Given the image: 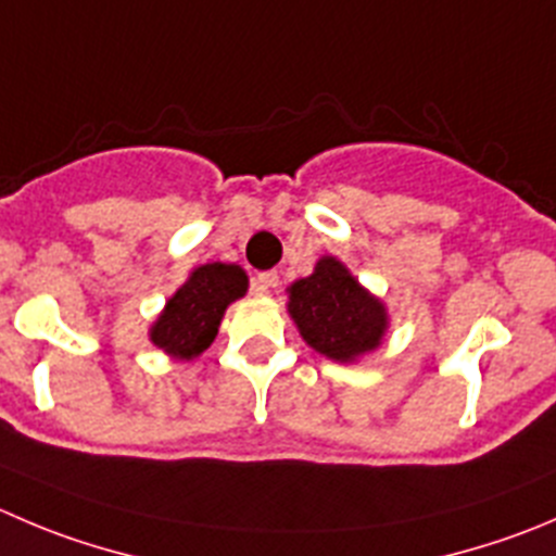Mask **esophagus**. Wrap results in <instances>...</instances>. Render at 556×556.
Segmentation results:
<instances>
[{
    "label": "esophagus",
    "instance_id": "obj_1",
    "mask_svg": "<svg viewBox=\"0 0 556 556\" xmlns=\"http://www.w3.org/2000/svg\"><path fill=\"white\" fill-rule=\"evenodd\" d=\"M278 287V273H275V269H269V273H262L256 278V292L258 294H267V292H273V289Z\"/></svg>",
    "mask_w": 556,
    "mask_h": 556
}]
</instances>
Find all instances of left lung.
<instances>
[{
  "label": "left lung",
  "mask_w": 556,
  "mask_h": 556,
  "mask_svg": "<svg viewBox=\"0 0 556 556\" xmlns=\"http://www.w3.org/2000/svg\"><path fill=\"white\" fill-rule=\"evenodd\" d=\"M287 294L298 332L327 361L357 363L377 352L388 336V305L368 292L341 258L321 256L314 273L294 281Z\"/></svg>",
  "instance_id": "1"
}]
</instances>
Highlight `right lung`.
I'll list each match as a JSON object with an SVG mask.
<instances>
[{
	"label": "right lung",
	"mask_w": 556,
	"mask_h": 556,
	"mask_svg": "<svg viewBox=\"0 0 556 556\" xmlns=\"http://www.w3.org/2000/svg\"><path fill=\"white\" fill-rule=\"evenodd\" d=\"M248 275L240 264L207 262L190 269L150 325V341L174 361H193L218 336L226 308L245 298Z\"/></svg>",
	"instance_id": "1"
}]
</instances>
